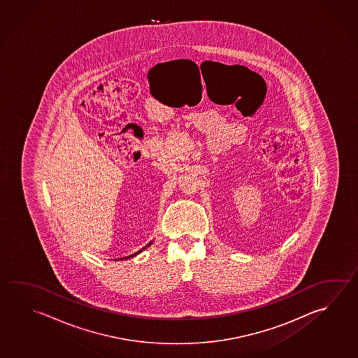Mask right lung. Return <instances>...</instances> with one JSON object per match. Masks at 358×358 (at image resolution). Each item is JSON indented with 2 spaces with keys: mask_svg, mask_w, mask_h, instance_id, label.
<instances>
[{
  "mask_svg": "<svg viewBox=\"0 0 358 358\" xmlns=\"http://www.w3.org/2000/svg\"><path fill=\"white\" fill-rule=\"evenodd\" d=\"M150 245H151V242H150L149 245H146L143 250H145L146 248H149ZM143 250H140V251H137L136 254L131 255V256H127V257H124V259H120V260H124V259H130V257H134V256H136L137 254H140Z\"/></svg>",
  "mask_w": 358,
  "mask_h": 358,
  "instance_id": "add662e5",
  "label": "right lung"
}]
</instances>
